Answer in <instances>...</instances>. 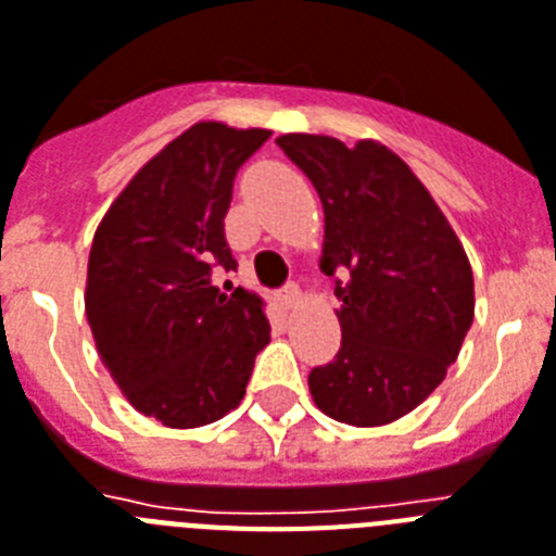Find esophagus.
Segmentation results:
<instances>
[{
    "instance_id": "34e87169",
    "label": "esophagus",
    "mask_w": 556,
    "mask_h": 556,
    "mask_svg": "<svg viewBox=\"0 0 556 556\" xmlns=\"http://www.w3.org/2000/svg\"><path fill=\"white\" fill-rule=\"evenodd\" d=\"M300 296H302L300 288L293 286V282H291V286H286V288H282V291L277 293L279 305L286 307V311H291V307H296V302H300Z\"/></svg>"
}]
</instances>
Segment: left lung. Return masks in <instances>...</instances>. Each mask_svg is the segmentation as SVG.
<instances>
[{
    "label": "left lung",
    "instance_id": "obj_1",
    "mask_svg": "<svg viewBox=\"0 0 556 556\" xmlns=\"http://www.w3.org/2000/svg\"><path fill=\"white\" fill-rule=\"evenodd\" d=\"M319 191L342 348L314 367L316 407L350 427L413 413L455 365L475 319L472 265L427 186L379 141L344 147L330 135H279Z\"/></svg>",
    "mask_w": 556,
    "mask_h": 556
}]
</instances>
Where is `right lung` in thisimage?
Returning a JSON list of instances; mask_svg holds the SVG:
<instances>
[{"instance_id": "1", "label": "right lung", "mask_w": 556, "mask_h": 556, "mask_svg": "<svg viewBox=\"0 0 556 556\" xmlns=\"http://www.w3.org/2000/svg\"><path fill=\"white\" fill-rule=\"evenodd\" d=\"M270 138L200 121L124 186L92 237L84 307L98 356L138 413L163 427L220 421L270 342L265 302L214 286L235 175Z\"/></svg>"}]
</instances>
